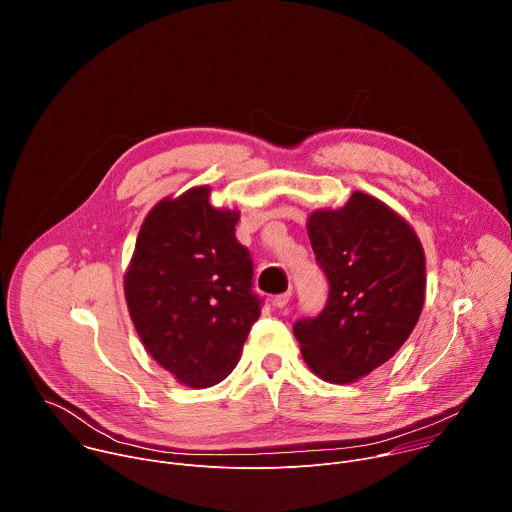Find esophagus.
Here are the masks:
<instances>
[{
    "mask_svg": "<svg viewBox=\"0 0 512 512\" xmlns=\"http://www.w3.org/2000/svg\"><path fill=\"white\" fill-rule=\"evenodd\" d=\"M289 298H291V291H285V294H279V296L273 298V306L281 310V308H285L289 304Z\"/></svg>",
    "mask_w": 512,
    "mask_h": 512,
    "instance_id": "obj_1",
    "label": "esophagus"
}]
</instances>
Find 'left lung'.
<instances>
[{
    "instance_id": "left-lung-1",
    "label": "left lung",
    "mask_w": 512,
    "mask_h": 512,
    "mask_svg": "<svg viewBox=\"0 0 512 512\" xmlns=\"http://www.w3.org/2000/svg\"><path fill=\"white\" fill-rule=\"evenodd\" d=\"M328 300L294 324L308 367L352 383L387 362L413 332L425 300V255L413 229L381 200L354 192L308 221Z\"/></svg>"
}]
</instances>
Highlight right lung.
Wrapping results in <instances>:
<instances>
[{"instance_id":"right-lung-1","label":"right lung","mask_w":512,"mask_h":512,"mask_svg":"<svg viewBox=\"0 0 512 512\" xmlns=\"http://www.w3.org/2000/svg\"><path fill=\"white\" fill-rule=\"evenodd\" d=\"M208 192L192 188L154 206L125 273L145 350L194 389L229 377L263 306L251 253L235 235L239 212L210 206Z\"/></svg>"}]
</instances>
